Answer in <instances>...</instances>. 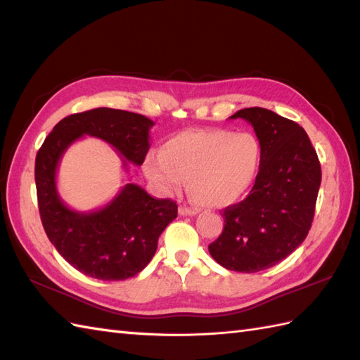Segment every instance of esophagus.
I'll return each mask as SVG.
<instances>
[{"mask_svg": "<svg viewBox=\"0 0 360 360\" xmlns=\"http://www.w3.org/2000/svg\"><path fill=\"white\" fill-rule=\"evenodd\" d=\"M179 214L180 216H195L197 210L188 208V207H185V205H181V207H179Z\"/></svg>", "mask_w": 360, "mask_h": 360, "instance_id": "34e87169", "label": "esophagus"}]
</instances>
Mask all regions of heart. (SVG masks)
<instances>
[{
  "label": "heart",
  "mask_w": 360,
  "mask_h": 360,
  "mask_svg": "<svg viewBox=\"0 0 360 360\" xmlns=\"http://www.w3.org/2000/svg\"><path fill=\"white\" fill-rule=\"evenodd\" d=\"M262 165V144L250 131L229 129L186 130L149 155L144 171L166 194L179 193L188 180V193L207 208H224L248 194Z\"/></svg>",
  "instance_id": "heart-1"
}]
</instances>
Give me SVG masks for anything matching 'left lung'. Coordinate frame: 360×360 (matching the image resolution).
I'll return each mask as SVG.
<instances>
[{"label": "left lung", "mask_w": 360, "mask_h": 360, "mask_svg": "<svg viewBox=\"0 0 360 360\" xmlns=\"http://www.w3.org/2000/svg\"><path fill=\"white\" fill-rule=\"evenodd\" d=\"M252 124L262 165L247 199L225 208L224 231L208 245L222 267L255 274L275 266L309 233L321 167L303 127L272 110L250 107L230 116Z\"/></svg>", "instance_id": "1"}]
</instances>
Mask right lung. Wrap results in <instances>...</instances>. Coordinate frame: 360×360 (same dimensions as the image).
Masks as SVG:
<instances>
[{
  "label": "right lung",
  "mask_w": 360,
  "mask_h": 360,
  "mask_svg": "<svg viewBox=\"0 0 360 360\" xmlns=\"http://www.w3.org/2000/svg\"><path fill=\"white\" fill-rule=\"evenodd\" d=\"M153 121L115 108H93L56 124L35 158V186L43 229L65 261L86 276L104 281L127 280L148 266L158 238L175 217L177 203L153 199L126 183L104 207L80 212L70 208L57 191V169L72 143L86 136L108 143L129 165L141 166L148 153Z\"/></svg>",
  "instance_id": "1"
}]
</instances>
